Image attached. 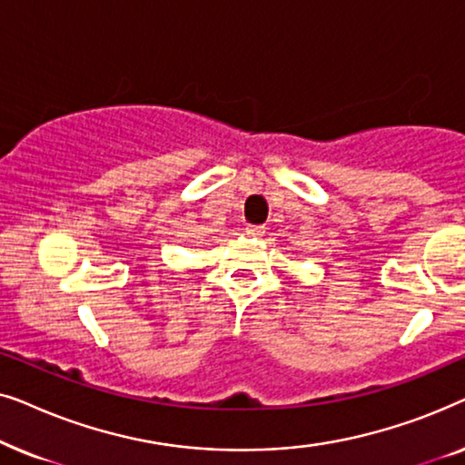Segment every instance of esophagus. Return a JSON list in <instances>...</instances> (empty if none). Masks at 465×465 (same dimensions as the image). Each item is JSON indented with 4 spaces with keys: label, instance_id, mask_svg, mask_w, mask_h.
<instances>
[{
    "label": "esophagus",
    "instance_id": "34e87169",
    "mask_svg": "<svg viewBox=\"0 0 465 465\" xmlns=\"http://www.w3.org/2000/svg\"><path fill=\"white\" fill-rule=\"evenodd\" d=\"M245 234H247V237H252V239L262 237V234H264V226H247V228H245Z\"/></svg>",
    "mask_w": 465,
    "mask_h": 465
}]
</instances>
